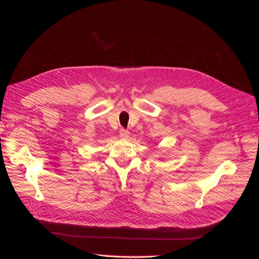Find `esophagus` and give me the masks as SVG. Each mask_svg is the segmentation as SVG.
I'll return each instance as SVG.
<instances>
[{
    "mask_svg": "<svg viewBox=\"0 0 259 259\" xmlns=\"http://www.w3.org/2000/svg\"><path fill=\"white\" fill-rule=\"evenodd\" d=\"M119 133H120V136H121L122 138H127V137H128V135H130L128 131H126L125 128H121Z\"/></svg>",
    "mask_w": 259,
    "mask_h": 259,
    "instance_id": "1",
    "label": "esophagus"
}]
</instances>
